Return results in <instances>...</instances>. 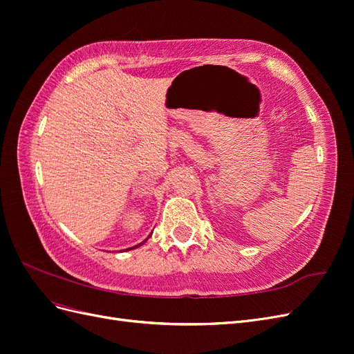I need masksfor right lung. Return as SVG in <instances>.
I'll return each instance as SVG.
<instances>
[{"label": "right lung", "mask_w": 354, "mask_h": 354, "mask_svg": "<svg viewBox=\"0 0 354 354\" xmlns=\"http://www.w3.org/2000/svg\"><path fill=\"white\" fill-rule=\"evenodd\" d=\"M146 241H147V239H146ZM143 243H145V242H143ZM140 245H142V243H138V245H136V246H140ZM128 250H134V248H128Z\"/></svg>", "instance_id": "right-lung-1"}]
</instances>
